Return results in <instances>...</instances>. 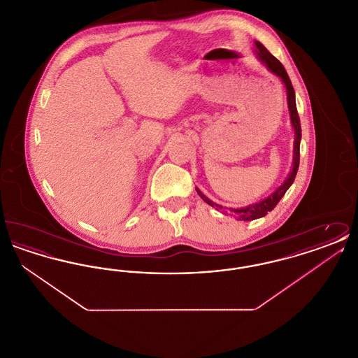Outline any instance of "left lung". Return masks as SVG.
<instances>
[{
	"mask_svg": "<svg viewBox=\"0 0 358 358\" xmlns=\"http://www.w3.org/2000/svg\"><path fill=\"white\" fill-rule=\"evenodd\" d=\"M256 55L259 57V60L270 69L273 73L276 76H279L283 82V85H286V92H287V104H289V120H291V124L294 127V133H295V139H294V159H292V169L289 171V177L285 180V182L278 187L273 192L271 196H268L267 199L256 203V204L248 205L245 208H238V209H231L232 213H235V216L238 217V220H243V222H250V220H255L259 217L266 216L268 212H271L276 204L280 201V199L285 196V193L287 192V189L291 187V184L295 180L296 171L299 168V146H301V138H302V130H301V120H299V115L296 111V103H295V91L291 85L289 75L286 72L285 67L282 66V63L273 56L270 52L266 50V47L260 43V41H255ZM199 196L204 200L206 204L213 206V208H220L222 205H217L213 203L212 200H209L205 194H203L199 189H196Z\"/></svg>",
	"mask_w": 358,
	"mask_h": 358,
	"instance_id": "1",
	"label": "left lung"
}]
</instances>
